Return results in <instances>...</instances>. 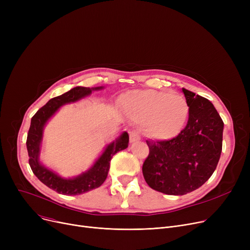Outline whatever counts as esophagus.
<instances>
[{
  "label": "esophagus",
  "instance_id": "34e87169",
  "mask_svg": "<svg viewBox=\"0 0 250 250\" xmlns=\"http://www.w3.org/2000/svg\"><path fill=\"white\" fill-rule=\"evenodd\" d=\"M140 139H141L140 135H139L137 130H135V129L130 130V132H129V142L130 143H136V142L140 141Z\"/></svg>",
  "mask_w": 250,
  "mask_h": 250
}]
</instances>
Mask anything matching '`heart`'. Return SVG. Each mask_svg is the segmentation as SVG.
Listing matches in <instances>:
<instances>
[{"label":"heart","instance_id":"b5f03b06","mask_svg":"<svg viewBox=\"0 0 250 250\" xmlns=\"http://www.w3.org/2000/svg\"><path fill=\"white\" fill-rule=\"evenodd\" d=\"M125 107L135 122L146 125L148 134L158 140L176 137L189 113L188 103L182 95L154 90L132 92L125 99Z\"/></svg>","mask_w":250,"mask_h":250}]
</instances>
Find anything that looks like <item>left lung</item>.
Here are the masks:
<instances>
[{
  "mask_svg": "<svg viewBox=\"0 0 250 250\" xmlns=\"http://www.w3.org/2000/svg\"><path fill=\"white\" fill-rule=\"evenodd\" d=\"M182 92L189 107L187 126L171 140H147L150 152L142 168L151 188L170 195L201 188L222 152L224 123L213 103L185 88Z\"/></svg>",
  "mask_w": 250,
  "mask_h": 250,
  "instance_id": "obj_1",
  "label": "left lung"
}]
</instances>
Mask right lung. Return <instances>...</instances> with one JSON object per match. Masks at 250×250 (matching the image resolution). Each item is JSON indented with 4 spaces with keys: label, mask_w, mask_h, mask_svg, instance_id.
I'll list each match as a JSON object with an SVG mask.
<instances>
[{
    "label": "right lung",
    "mask_w": 250,
    "mask_h": 250,
    "mask_svg": "<svg viewBox=\"0 0 250 250\" xmlns=\"http://www.w3.org/2000/svg\"><path fill=\"white\" fill-rule=\"evenodd\" d=\"M103 87H96L90 89L80 86L75 87L61 96L51 98L44 106L38 109L31 118V125L28 130L27 141H26L29 156V165L32 172L43 185L59 193L77 195L99 188L107 177L112 156L117 152L126 149L128 146V134L124 132L120 137L115 139V141L108 144L102 155L91 168L74 178H62L52 170L44 167L39 161L43 127L49 118L62 105L76 102L90 95L92 90H100Z\"/></svg>",
    "instance_id": "right-lung-1"
}]
</instances>
